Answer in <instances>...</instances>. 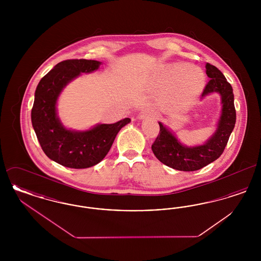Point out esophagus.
<instances>
[{"label": "esophagus", "mask_w": 261, "mask_h": 261, "mask_svg": "<svg viewBox=\"0 0 261 261\" xmlns=\"http://www.w3.org/2000/svg\"><path fill=\"white\" fill-rule=\"evenodd\" d=\"M148 116H154V112H153L152 110H150V109H145V110H143L142 112H140L139 115H138V117L141 118V119L146 118V117H148Z\"/></svg>", "instance_id": "obj_1"}]
</instances>
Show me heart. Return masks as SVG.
<instances>
[{"instance_id": "heart-1", "label": "heart", "mask_w": 261, "mask_h": 261, "mask_svg": "<svg viewBox=\"0 0 261 261\" xmlns=\"http://www.w3.org/2000/svg\"><path fill=\"white\" fill-rule=\"evenodd\" d=\"M184 70L187 72H191V76H193L195 79L197 78L196 89L192 93L193 96L197 95L204 85V74H203V72L199 69V67H197L195 65H187V66H185Z\"/></svg>"}]
</instances>
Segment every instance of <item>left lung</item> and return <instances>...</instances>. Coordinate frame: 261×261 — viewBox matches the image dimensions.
I'll return each mask as SVG.
<instances>
[{"mask_svg":"<svg viewBox=\"0 0 261 261\" xmlns=\"http://www.w3.org/2000/svg\"><path fill=\"white\" fill-rule=\"evenodd\" d=\"M205 68L211 80L207 82L201 97L217 92L221 95L223 103L216 132L204 145L187 148L159 122L160 133L151 145L152 152L156 159L176 170L196 171L216 161L223 153L229 137L235 127L236 110L231 84L216 66L207 62Z\"/></svg>","mask_w":261,"mask_h":261,"instance_id":"1","label":"left lung"}]
</instances>
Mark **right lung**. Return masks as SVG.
<instances>
[{"label":"right lung","mask_w":261,"mask_h":261,"mask_svg":"<svg viewBox=\"0 0 261 261\" xmlns=\"http://www.w3.org/2000/svg\"><path fill=\"white\" fill-rule=\"evenodd\" d=\"M100 62L66 60L59 62L39 82L31 111V120L46 155L65 167L81 169L96 165L108 154L119 130L128 124L124 118L113 124H99L84 132L65 129L57 117V99L65 85L81 72H92Z\"/></svg>","instance_id":"obj_1"}]
</instances>
